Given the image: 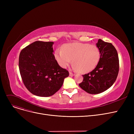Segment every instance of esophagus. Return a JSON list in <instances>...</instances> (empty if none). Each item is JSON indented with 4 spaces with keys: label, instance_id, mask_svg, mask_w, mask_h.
<instances>
[{
    "label": "esophagus",
    "instance_id": "esophagus-1",
    "mask_svg": "<svg viewBox=\"0 0 134 134\" xmlns=\"http://www.w3.org/2000/svg\"><path fill=\"white\" fill-rule=\"evenodd\" d=\"M75 75V73H73L72 72H69V75L70 76H74Z\"/></svg>",
    "mask_w": 134,
    "mask_h": 134
}]
</instances>
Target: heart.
I'll list each match as a JSON object with an SVG mask.
<instances>
[{
  "instance_id": "1",
  "label": "heart",
  "mask_w": 134,
  "mask_h": 134,
  "mask_svg": "<svg viewBox=\"0 0 134 134\" xmlns=\"http://www.w3.org/2000/svg\"><path fill=\"white\" fill-rule=\"evenodd\" d=\"M55 57L62 68H66L72 59L73 69L85 73L95 68L99 61L100 53L95 45L76 42L64 45L62 50L56 49Z\"/></svg>"
}]
</instances>
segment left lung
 <instances>
[{
    "mask_svg": "<svg viewBox=\"0 0 134 134\" xmlns=\"http://www.w3.org/2000/svg\"><path fill=\"white\" fill-rule=\"evenodd\" d=\"M100 57L96 67L83 75L79 86L90 94H99L109 88L115 82L119 72V59L115 47L99 39L96 44Z\"/></svg>",
    "mask_w": 134,
    "mask_h": 134,
    "instance_id": "8db88e82",
    "label": "left lung"
}]
</instances>
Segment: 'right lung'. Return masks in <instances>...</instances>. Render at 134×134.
Segmentation results:
<instances>
[{
	"label": "right lung",
	"instance_id": "1",
	"mask_svg": "<svg viewBox=\"0 0 134 134\" xmlns=\"http://www.w3.org/2000/svg\"><path fill=\"white\" fill-rule=\"evenodd\" d=\"M53 42L35 41L23 49L19 57V69L24 85L32 94L49 97L58 91L69 76L53 54Z\"/></svg>",
	"mask_w": 134,
	"mask_h": 134
}]
</instances>
